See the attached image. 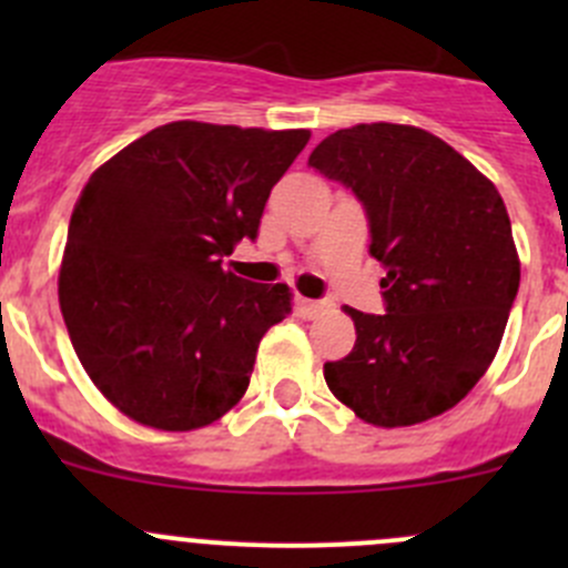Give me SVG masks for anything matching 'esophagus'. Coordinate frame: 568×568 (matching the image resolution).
I'll use <instances>...</instances> for the list:
<instances>
[{
  "instance_id": "34e87169",
  "label": "esophagus",
  "mask_w": 568,
  "mask_h": 568,
  "mask_svg": "<svg viewBox=\"0 0 568 568\" xmlns=\"http://www.w3.org/2000/svg\"><path fill=\"white\" fill-rule=\"evenodd\" d=\"M324 307H326V302H321V300H300V313L305 318H316Z\"/></svg>"
}]
</instances>
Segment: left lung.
Segmentation results:
<instances>
[{
  "label": "left lung",
  "mask_w": 568,
  "mask_h": 568,
  "mask_svg": "<svg viewBox=\"0 0 568 568\" xmlns=\"http://www.w3.org/2000/svg\"><path fill=\"white\" fill-rule=\"evenodd\" d=\"M368 216L385 266L382 316L346 307L357 343L324 379L382 428L443 415L495 359L519 291V257L500 192L448 142L415 125L359 123L307 159Z\"/></svg>",
  "instance_id": "8db88e82"
}]
</instances>
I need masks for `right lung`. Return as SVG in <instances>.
I'll return each instance as SVG.
<instances>
[{
  "label": "right lung",
  "mask_w": 568,
  "mask_h": 568,
  "mask_svg": "<svg viewBox=\"0 0 568 568\" xmlns=\"http://www.w3.org/2000/svg\"><path fill=\"white\" fill-rule=\"evenodd\" d=\"M307 140L305 129L178 120L90 175L68 225L60 311L79 363L131 420L192 432L247 390L291 291L236 277L222 257L257 236Z\"/></svg>",
  "instance_id": "1"
}]
</instances>
